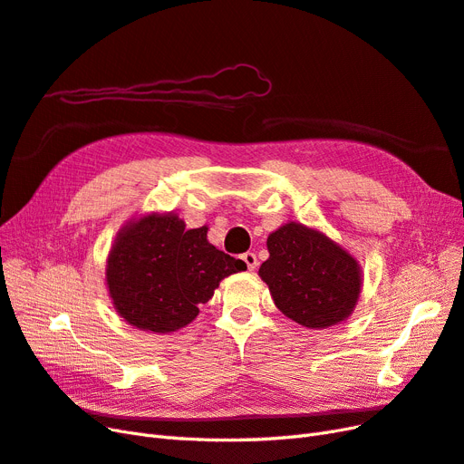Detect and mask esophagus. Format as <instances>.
<instances>
[{
  "instance_id": "esophagus-1",
  "label": "esophagus",
  "mask_w": 464,
  "mask_h": 464,
  "mask_svg": "<svg viewBox=\"0 0 464 464\" xmlns=\"http://www.w3.org/2000/svg\"><path fill=\"white\" fill-rule=\"evenodd\" d=\"M242 259H244V263L247 265L249 271H254L256 266H257V256L251 254V251H246V254L242 256Z\"/></svg>"
}]
</instances>
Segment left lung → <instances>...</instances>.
<instances>
[{"label":"left lung","mask_w":464,"mask_h":464,"mask_svg":"<svg viewBox=\"0 0 464 464\" xmlns=\"http://www.w3.org/2000/svg\"><path fill=\"white\" fill-rule=\"evenodd\" d=\"M266 249L271 256L259 276L286 317L307 329H327L354 310L360 266L327 236L288 222L269 236Z\"/></svg>","instance_id":"obj_1"}]
</instances>
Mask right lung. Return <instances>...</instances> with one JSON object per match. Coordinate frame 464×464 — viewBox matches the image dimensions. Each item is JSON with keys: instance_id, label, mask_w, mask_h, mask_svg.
Returning <instances> with one entry per match:
<instances>
[{"instance_id": "add662e5", "label": "right lung", "mask_w": 464, "mask_h": 464, "mask_svg": "<svg viewBox=\"0 0 464 464\" xmlns=\"http://www.w3.org/2000/svg\"><path fill=\"white\" fill-rule=\"evenodd\" d=\"M207 242V227L186 230L176 215H150L125 227L110 251L106 283L130 325L170 333L199 314L224 276L246 271Z\"/></svg>"}]
</instances>
